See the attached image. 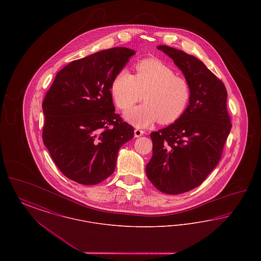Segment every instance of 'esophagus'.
I'll return each mask as SVG.
<instances>
[{
  "mask_svg": "<svg viewBox=\"0 0 261 261\" xmlns=\"http://www.w3.org/2000/svg\"><path fill=\"white\" fill-rule=\"evenodd\" d=\"M144 134H145V132H144L143 130H141V129H138V128H136V129L134 130V135H135L136 138H138V137L143 136Z\"/></svg>",
  "mask_w": 261,
  "mask_h": 261,
  "instance_id": "34e87169",
  "label": "esophagus"
}]
</instances>
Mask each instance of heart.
Returning <instances> with one entry per match:
<instances>
[{
	"mask_svg": "<svg viewBox=\"0 0 261 261\" xmlns=\"http://www.w3.org/2000/svg\"><path fill=\"white\" fill-rule=\"evenodd\" d=\"M111 94L122 111L130 109L143 95L145 102L124 113L125 120L139 128L156 121L172 123L186 112L192 98L186 79L158 59L138 62L135 75L125 68L119 70L112 79Z\"/></svg>",
	"mask_w": 261,
	"mask_h": 261,
	"instance_id": "heart-1",
	"label": "heart"
}]
</instances>
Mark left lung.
<instances>
[{
  "instance_id": "obj_1",
  "label": "left lung",
  "mask_w": 261,
  "mask_h": 261,
  "mask_svg": "<svg viewBox=\"0 0 261 261\" xmlns=\"http://www.w3.org/2000/svg\"><path fill=\"white\" fill-rule=\"evenodd\" d=\"M158 49L182 71L192 98L179 119L150 134L146 173L159 191L178 195L199 186L217 166L232 125L223 82L196 57L165 45Z\"/></svg>"
}]
</instances>
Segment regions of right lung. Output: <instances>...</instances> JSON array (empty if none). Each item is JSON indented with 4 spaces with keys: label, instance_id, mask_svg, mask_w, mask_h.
Wrapping results in <instances>:
<instances>
[{
    "label": "right lung",
    "instance_id": "add662e5",
    "mask_svg": "<svg viewBox=\"0 0 261 261\" xmlns=\"http://www.w3.org/2000/svg\"><path fill=\"white\" fill-rule=\"evenodd\" d=\"M135 50L117 47L73 61L58 72L44 101L43 142L56 165L82 185L111 176L134 128L115 113L111 85Z\"/></svg>",
    "mask_w": 261,
    "mask_h": 261
}]
</instances>
